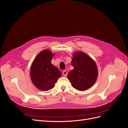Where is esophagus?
<instances>
[{"label":"esophagus","mask_w":128,"mask_h":128,"mask_svg":"<svg viewBox=\"0 0 128 128\" xmlns=\"http://www.w3.org/2000/svg\"><path fill=\"white\" fill-rule=\"evenodd\" d=\"M62 73H63V75L64 76H67V72L66 71V70H64L62 72Z\"/></svg>","instance_id":"34e87169"}]
</instances>
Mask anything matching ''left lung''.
Segmentation results:
<instances>
[{
	"label": "left lung",
	"mask_w": 128,
	"mask_h": 128,
	"mask_svg": "<svg viewBox=\"0 0 128 128\" xmlns=\"http://www.w3.org/2000/svg\"><path fill=\"white\" fill-rule=\"evenodd\" d=\"M71 64L74 69L67 77L73 88L85 91L94 86L98 77V69L94 60L82 52L73 54Z\"/></svg>",
	"instance_id": "8db88e82"
}]
</instances>
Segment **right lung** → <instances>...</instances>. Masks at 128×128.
I'll return each instance as SVG.
<instances>
[{"instance_id": "obj_1", "label": "right lung", "mask_w": 128, "mask_h": 128, "mask_svg": "<svg viewBox=\"0 0 128 128\" xmlns=\"http://www.w3.org/2000/svg\"><path fill=\"white\" fill-rule=\"evenodd\" d=\"M53 56L52 52L44 50L36 56L31 66V80L40 90H51L61 76V73L58 68L51 62Z\"/></svg>"}]
</instances>
